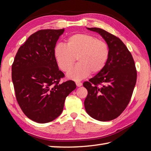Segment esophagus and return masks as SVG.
Instances as JSON below:
<instances>
[{
    "mask_svg": "<svg viewBox=\"0 0 151 151\" xmlns=\"http://www.w3.org/2000/svg\"><path fill=\"white\" fill-rule=\"evenodd\" d=\"M76 86H77V87H81V86H82V83L80 82H76Z\"/></svg>",
    "mask_w": 151,
    "mask_h": 151,
    "instance_id": "obj_1",
    "label": "esophagus"
}]
</instances>
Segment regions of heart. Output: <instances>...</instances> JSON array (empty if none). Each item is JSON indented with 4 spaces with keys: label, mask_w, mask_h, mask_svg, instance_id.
Segmentation results:
<instances>
[{
    "label": "heart",
    "mask_w": 151,
    "mask_h": 151,
    "mask_svg": "<svg viewBox=\"0 0 151 151\" xmlns=\"http://www.w3.org/2000/svg\"><path fill=\"white\" fill-rule=\"evenodd\" d=\"M107 43L88 34H76L69 37L66 45L57 44L54 56L58 65L67 72L77 57L79 63L67 73V77L81 81L90 74H97L104 68L109 56Z\"/></svg>",
    "instance_id": "obj_1"
}]
</instances>
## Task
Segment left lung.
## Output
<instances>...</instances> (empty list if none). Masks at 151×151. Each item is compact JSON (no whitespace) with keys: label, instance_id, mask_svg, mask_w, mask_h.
Listing matches in <instances>:
<instances>
[{"label":"left lung","instance_id":"left-lung-1","mask_svg":"<svg viewBox=\"0 0 151 151\" xmlns=\"http://www.w3.org/2000/svg\"><path fill=\"white\" fill-rule=\"evenodd\" d=\"M87 29L99 34L109 48V56L100 72L83 83L89 115L100 121L117 118L129 104L135 87L137 72L132 54L119 38L99 28Z\"/></svg>","mask_w":151,"mask_h":151}]
</instances>
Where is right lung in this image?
Wrapping results in <instances>:
<instances>
[{"label": "right lung", "mask_w": 151, "mask_h": 151, "mask_svg": "<svg viewBox=\"0 0 151 151\" xmlns=\"http://www.w3.org/2000/svg\"><path fill=\"white\" fill-rule=\"evenodd\" d=\"M60 30H41L32 34L19 48L12 67L16 99L22 111L35 122L46 123L62 114L65 99L76 89L75 82L60 83L54 48Z\"/></svg>", "instance_id": "1"}]
</instances>
